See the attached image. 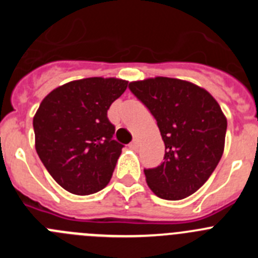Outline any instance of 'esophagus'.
I'll use <instances>...</instances> for the list:
<instances>
[{
  "label": "esophagus",
  "mask_w": 258,
  "mask_h": 258,
  "mask_svg": "<svg viewBox=\"0 0 258 258\" xmlns=\"http://www.w3.org/2000/svg\"><path fill=\"white\" fill-rule=\"evenodd\" d=\"M129 147H131L132 150H137V149H138V147H140V143H138V141H137V140H134L133 142H131Z\"/></svg>",
  "instance_id": "obj_1"
}]
</instances>
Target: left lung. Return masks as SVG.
<instances>
[{
    "mask_svg": "<svg viewBox=\"0 0 258 258\" xmlns=\"http://www.w3.org/2000/svg\"><path fill=\"white\" fill-rule=\"evenodd\" d=\"M152 113L165 145L164 161L145 169L156 197L179 200L208 181L221 160L227 120L217 101L192 83L155 77L129 84Z\"/></svg>",
    "mask_w": 258,
    "mask_h": 258,
    "instance_id": "left-lung-1",
    "label": "left lung"
}]
</instances>
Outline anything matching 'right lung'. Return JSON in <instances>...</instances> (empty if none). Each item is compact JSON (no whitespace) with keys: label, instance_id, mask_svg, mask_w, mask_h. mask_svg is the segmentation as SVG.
<instances>
[{"label":"right lung","instance_id":"obj_1","mask_svg":"<svg viewBox=\"0 0 258 258\" xmlns=\"http://www.w3.org/2000/svg\"><path fill=\"white\" fill-rule=\"evenodd\" d=\"M115 77L75 80L50 92L33 117L36 151L58 184L90 195L108 184L124 146L112 138L109 106L126 90Z\"/></svg>","mask_w":258,"mask_h":258}]
</instances>
